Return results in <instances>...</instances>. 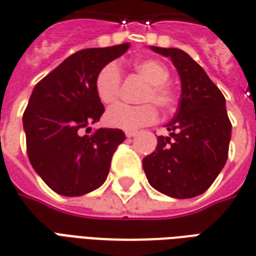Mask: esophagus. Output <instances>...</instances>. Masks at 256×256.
I'll use <instances>...</instances> for the list:
<instances>
[{
    "label": "esophagus",
    "instance_id": "obj_1",
    "mask_svg": "<svg viewBox=\"0 0 256 256\" xmlns=\"http://www.w3.org/2000/svg\"><path fill=\"white\" fill-rule=\"evenodd\" d=\"M136 136V132H126V136L128 138H132V136Z\"/></svg>",
    "mask_w": 256,
    "mask_h": 256
}]
</instances>
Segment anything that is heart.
<instances>
[{
  "label": "heart",
  "mask_w": 256,
  "mask_h": 256,
  "mask_svg": "<svg viewBox=\"0 0 256 256\" xmlns=\"http://www.w3.org/2000/svg\"><path fill=\"white\" fill-rule=\"evenodd\" d=\"M134 69L144 81H148L140 100L150 102L138 106L120 104L110 108L104 114V122L110 128L128 132L136 130L156 120V108L152 102L164 110L174 104V92L168 85L170 72L162 62L156 60H140L134 64ZM120 81L122 73L116 62H108L98 72L94 86L102 104H110L118 100Z\"/></svg>",
  "instance_id": "obj_1"
}]
</instances>
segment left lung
Here are the masks:
<instances>
[{"label":"left lung","mask_w":256,"mask_h":256,"mask_svg":"<svg viewBox=\"0 0 256 256\" xmlns=\"http://www.w3.org/2000/svg\"><path fill=\"white\" fill-rule=\"evenodd\" d=\"M171 58L182 92L175 116L166 124L168 136H158L156 152L142 164L148 183L171 198H194L212 184L224 168L231 122L222 92L202 66L180 49L150 46Z\"/></svg>","instance_id":"8db88e82"}]
</instances>
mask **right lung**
Segmentation results:
<instances>
[{
    "instance_id": "1",
    "label": "right lung",
    "mask_w": 256,
    "mask_h": 256,
    "mask_svg": "<svg viewBox=\"0 0 256 256\" xmlns=\"http://www.w3.org/2000/svg\"><path fill=\"white\" fill-rule=\"evenodd\" d=\"M128 48L130 44H122L80 50L33 88L22 116L28 156L57 194L85 195L108 178L112 154L126 138L124 132L98 128L92 136H82V128L98 122L104 112L94 86L96 74Z\"/></svg>"
}]
</instances>
